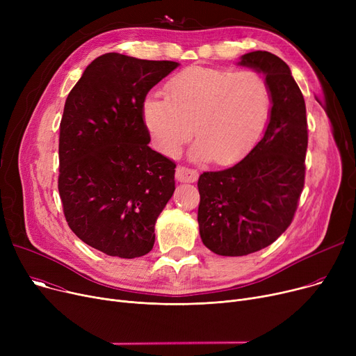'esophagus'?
I'll list each match as a JSON object with an SVG mask.
<instances>
[{"mask_svg": "<svg viewBox=\"0 0 356 356\" xmlns=\"http://www.w3.org/2000/svg\"><path fill=\"white\" fill-rule=\"evenodd\" d=\"M197 177H199V173H197V170H195V168L186 167V165H179L176 168V179L179 181L193 183V181L197 180Z\"/></svg>", "mask_w": 356, "mask_h": 356, "instance_id": "obj_1", "label": "esophagus"}]
</instances>
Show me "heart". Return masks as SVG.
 <instances>
[{
    "label": "heart",
    "instance_id": "obj_1",
    "mask_svg": "<svg viewBox=\"0 0 356 356\" xmlns=\"http://www.w3.org/2000/svg\"><path fill=\"white\" fill-rule=\"evenodd\" d=\"M271 90L259 73L191 66L165 83V98L144 101L145 125L160 152L180 154L193 133V157L231 164L244 156L263 131Z\"/></svg>",
    "mask_w": 356,
    "mask_h": 356
}]
</instances>
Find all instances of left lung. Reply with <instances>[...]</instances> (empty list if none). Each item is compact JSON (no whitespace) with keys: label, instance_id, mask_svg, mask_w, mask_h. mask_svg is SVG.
<instances>
[{"label":"left lung","instance_id":"left-lung-1","mask_svg":"<svg viewBox=\"0 0 356 356\" xmlns=\"http://www.w3.org/2000/svg\"><path fill=\"white\" fill-rule=\"evenodd\" d=\"M239 65L266 74L273 106L251 152L225 170L203 172L197 181L200 238L225 257L263 250L290 227L305 188L309 140L305 98L287 63L257 50Z\"/></svg>","mask_w":356,"mask_h":356}]
</instances>
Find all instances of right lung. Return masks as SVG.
I'll return each instance as SVG.
<instances>
[{"label":"right lung","instance_id":"right-lung-1","mask_svg":"<svg viewBox=\"0 0 356 356\" xmlns=\"http://www.w3.org/2000/svg\"><path fill=\"white\" fill-rule=\"evenodd\" d=\"M179 66L105 53L69 92L59 136L58 188L69 228L106 255L137 258L175 192L176 163L148 147V90Z\"/></svg>","mask_w":356,"mask_h":356}]
</instances>
